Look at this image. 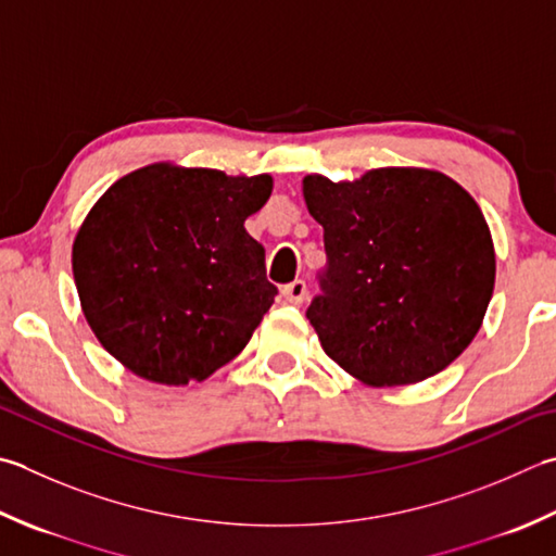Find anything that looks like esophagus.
Wrapping results in <instances>:
<instances>
[{"label":"esophagus","instance_id":"obj_1","mask_svg":"<svg viewBox=\"0 0 556 556\" xmlns=\"http://www.w3.org/2000/svg\"><path fill=\"white\" fill-rule=\"evenodd\" d=\"M306 293H308L306 281L296 279V281H291V285L285 287V291H281V296H285L287 303H293V306H299V303H303V299H306Z\"/></svg>","mask_w":556,"mask_h":556}]
</instances>
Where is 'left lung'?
<instances>
[{
  "label": "left lung",
  "instance_id": "1",
  "mask_svg": "<svg viewBox=\"0 0 556 556\" xmlns=\"http://www.w3.org/2000/svg\"><path fill=\"white\" fill-rule=\"evenodd\" d=\"M325 231V293L306 318L320 346L371 388L441 374L480 332L496 255L480 204L433 168L386 166L354 180L303 178Z\"/></svg>",
  "mask_w": 556,
  "mask_h": 556
}]
</instances>
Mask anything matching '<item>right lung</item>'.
<instances>
[{"label": "right lung", "instance_id": "right-lung-1", "mask_svg": "<svg viewBox=\"0 0 556 556\" xmlns=\"http://www.w3.org/2000/svg\"><path fill=\"white\" fill-rule=\"evenodd\" d=\"M275 180L156 161L127 173L72 243L81 313L127 371L200 383L245 350L275 303L265 250L245 219Z\"/></svg>", "mask_w": 556, "mask_h": 556}]
</instances>
